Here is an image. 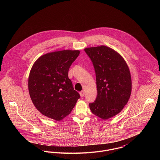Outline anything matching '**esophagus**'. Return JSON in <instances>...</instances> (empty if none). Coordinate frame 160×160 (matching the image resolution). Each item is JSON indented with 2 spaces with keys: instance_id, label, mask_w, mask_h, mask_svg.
Returning a JSON list of instances; mask_svg holds the SVG:
<instances>
[{
  "instance_id": "esophagus-1",
  "label": "esophagus",
  "mask_w": 160,
  "mask_h": 160,
  "mask_svg": "<svg viewBox=\"0 0 160 160\" xmlns=\"http://www.w3.org/2000/svg\"><path fill=\"white\" fill-rule=\"evenodd\" d=\"M80 95L81 97H83L84 95V91H82L80 92Z\"/></svg>"
}]
</instances>
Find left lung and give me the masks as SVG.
Here are the masks:
<instances>
[{
    "mask_svg": "<svg viewBox=\"0 0 160 160\" xmlns=\"http://www.w3.org/2000/svg\"><path fill=\"white\" fill-rule=\"evenodd\" d=\"M93 63L97 97L89 104L92 113L107 120L119 113L129 100L132 82L128 66L122 56L106 46L85 48Z\"/></svg>",
    "mask_w": 160,
    "mask_h": 160,
    "instance_id": "8db88e82",
    "label": "left lung"
}]
</instances>
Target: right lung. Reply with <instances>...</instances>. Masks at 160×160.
Listing matches in <instances>:
<instances>
[{"label":"right lung","instance_id":"obj_1","mask_svg":"<svg viewBox=\"0 0 160 160\" xmlns=\"http://www.w3.org/2000/svg\"><path fill=\"white\" fill-rule=\"evenodd\" d=\"M80 53L71 50L48 53L33 63L28 89L33 104L41 114L59 121L75 106L80 95L74 89L68 71Z\"/></svg>","mask_w":160,"mask_h":160}]
</instances>
